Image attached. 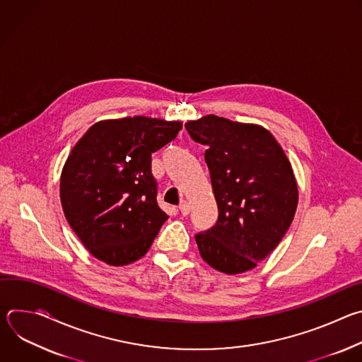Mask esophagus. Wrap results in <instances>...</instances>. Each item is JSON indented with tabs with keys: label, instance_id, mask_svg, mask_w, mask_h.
<instances>
[{
	"label": "esophagus",
	"instance_id": "1",
	"mask_svg": "<svg viewBox=\"0 0 362 362\" xmlns=\"http://www.w3.org/2000/svg\"><path fill=\"white\" fill-rule=\"evenodd\" d=\"M179 211H180V214H182L183 216H187V215L190 214V206H189V203H187V202H182V203L179 204Z\"/></svg>",
	"mask_w": 362,
	"mask_h": 362
}]
</instances>
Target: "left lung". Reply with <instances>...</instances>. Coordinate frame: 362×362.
I'll return each mask as SVG.
<instances>
[{"label":"left lung","mask_w":362,"mask_h":362,"mask_svg":"<svg viewBox=\"0 0 362 362\" xmlns=\"http://www.w3.org/2000/svg\"><path fill=\"white\" fill-rule=\"evenodd\" d=\"M204 144L219 216L194 235L200 256L228 275L253 269L278 246L298 204V187L282 147L261 126L206 116L185 124Z\"/></svg>","instance_id":"1"}]
</instances>
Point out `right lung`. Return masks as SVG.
<instances>
[{
	"label": "right lung",
	"mask_w": 362,
	"mask_h": 362,
	"mask_svg": "<svg viewBox=\"0 0 362 362\" xmlns=\"http://www.w3.org/2000/svg\"><path fill=\"white\" fill-rule=\"evenodd\" d=\"M180 129V122L141 116L105 120L74 146L62 173V204L69 225L97 259L122 267L150 249L169 218L158 204L151 153Z\"/></svg>",
	"instance_id": "obj_1"
}]
</instances>
